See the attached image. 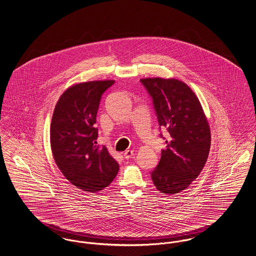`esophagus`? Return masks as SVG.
Returning <instances> with one entry per match:
<instances>
[{"mask_svg": "<svg viewBox=\"0 0 256 256\" xmlns=\"http://www.w3.org/2000/svg\"><path fill=\"white\" fill-rule=\"evenodd\" d=\"M133 150H126L124 152V157L126 158V159H130V158H132L133 156Z\"/></svg>", "mask_w": 256, "mask_h": 256, "instance_id": "1", "label": "esophagus"}]
</instances>
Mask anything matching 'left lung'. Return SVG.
Instances as JSON below:
<instances>
[{
    "mask_svg": "<svg viewBox=\"0 0 256 256\" xmlns=\"http://www.w3.org/2000/svg\"><path fill=\"white\" fill-rule=\"evenodd\" d=\"M140 81L152 98L160 128L168 133L152 179L160 192L179 194L198 177L206 162L210 126L199 99L186 84L163 78Z\"/></svg>",
    "mask_w": 256,
    "mask_h": 256,
    "instance_id": "1",
    "label": "left lung"
}]
</instances>
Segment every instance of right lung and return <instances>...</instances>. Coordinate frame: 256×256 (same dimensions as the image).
I'll list each match as a JSON object with an SVG mask.
<instances>
[{
  "mask_svg": "<svg viewBox=\"0 0 256 256\" xmlns=\"http://www.w3.org/2000/svg\"><path fill=\"white\" fill-rule=\"evenodd\" d=\"M114 81L80 82L68 88L56 104L50 124L55 163L77 188L97 192L110 186L119 164L108 148L97 144L94 126L102 93Z\"/></svg>",
  "mask_w": 256,
  "mask_h": 256,
  "instance_id": "right-lung-1",
  "label": "right lung"
}]
</instances>
